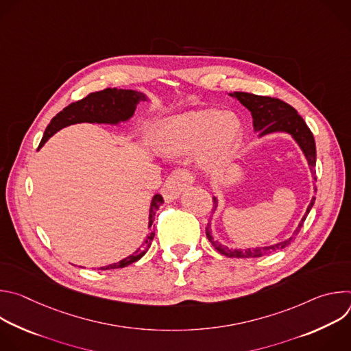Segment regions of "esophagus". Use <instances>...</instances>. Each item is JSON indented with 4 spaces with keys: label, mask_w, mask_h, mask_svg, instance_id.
Masks as SVG:
<instances>
[{
    "label": "esophagus",
    "mask_w": 351,
    "mask_h": 351,
    "mask_svg": "<svg viewBox=\"0 0 351 351\" xmlns=\"http://www.w3.org/2000/svg\"><path fill=\"white\" fill-rule=\"evenodd\" d=\"M193 182H194V178L189 171L186 169L173 171L167 179L162 189V195L165 198V202L168 203L173 202V199H176L184 190H187L193 184Z\"/></svg>",
    "instance_id": "1"
}]
</instances>
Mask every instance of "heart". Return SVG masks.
<instances>
[{
	"label": "heart",
	"instance_id": "1",
	"mask_svg": "<svg viewBox=\"0 0 351 351\" xmlns=\"http://www.w3.org/2000/svg\"><path fill=\"white\" fill-rule=\"evenodd\" d=\"M243 126L234 114L215 110L191 111L158 122L152 141L167 154H183L202 147L198 165L206 173L221 172L236 156Z\"/></svg>",
	"mask_w": 351,
	"mask_h": 351
}]
</instances>
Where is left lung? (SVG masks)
<instances>
[{
  "instance_id": "obj_1",
  "label": "left lung",
  "mask_w": 351,
  "mask_h": 351,
  "mask_svg": "<svg viewBox=\"0 0 351 351\" xmlns=\"http://www.w3.org/2000/svg\"><path fill=\"white\" fill-rule=\"evenodd\" d=\"M229 95L237 98L239 101L252 112L253 117V126L256 132H260V137L269 134V133H276V132H282V133H287L290 134L294 141L298 144V147L302 148V152L308 162V167L313 172V179L317 180L315 178V162H317V148H315V140L314 136L310 130V128L307 126V123L304 122V119L297 114V111L286 104L285 101L279 98H272V97H267V95H257V94H252V93H243V91H234L230 93ZM317 191V187H315ZM315 203V197H313L311 203L307 207V211L304 214V217L300 221L298 226L295 228V230L293 232V234L282 241H278L276 244L272 245H265V247H256V248H229L223 244H221L219 241L214 240L213 234H211V229H210V223L206 228V233L208 240L213 243V245L218 250V252L226 257H232V258H250V257H263L265 254L274 253L279 248H285L286 245H289L295 236L298 234L300 229H302L308 213L311 211L313 206ZM214 204L217 208V197H214ZM215 211V210H214Z\"/></svg>"
}]
</instances>
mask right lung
Segmentation results:
<instances>
[{
    "mask_svg": "<svg viewBox=\"0 0 351 351\" xmlns=\"http://www.w3.org/2000/svg\"><path fill=\"white\" fill-rule=\"evenodd\" d=\"M145 94L134 90H123V88H106L101 91L90 93L87 97H84L80 101L69 104L66 108H64L60 114H57L49 125L47 126L44 136L40 141L38 148L44 145V143L56 134L62 128H66L69 125L75 123H108V125H118L119 122L129 121L136 107L140 101H147ZM164 204V198L161 194H156L152 199V206H149V215H148V228H152L156 211ZM154 232H149L145 237V241L138 247L136 252L121 260L119 263L110 264L107 267H101L98 269L107 271V269H117V268H125L136 261H138L145 253L148 247L152 245V240L154 239Z\"/></svg>",
    "mask_w": 351,
    "mask_h": 351,
    "instance_id": "add662e5",
    "label": "right lung"
}]
</instances>
